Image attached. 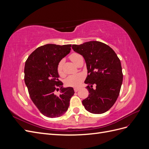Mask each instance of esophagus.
Here are the masks:
<instances>
[{
  "mask_svg": "<svg viewBox=\"0 0 149 149\" xmlns=\"http://www.w3.org/2000/svg\"><path fill=\"white\" fill-rule=\"evenodd\" d=\"M74 90L75 92H78L79 90V88H74Z\"/></svg>",
  "mask_w": 149,
  "mask_h": 149,
  "instance_id": "1",
  "label": "esophagus"
}]
</instances>
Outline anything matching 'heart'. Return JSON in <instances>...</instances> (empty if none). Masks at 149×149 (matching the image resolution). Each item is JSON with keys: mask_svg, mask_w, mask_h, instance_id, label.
<instances>
[{"mask_svg": "<svg viewBox=\"0 0 149 149\" xmlns=\"http://www.w3.org/2000/svg\"><path fill=\"white\" fill-rule=\"evenodd\" d=\"M81 55H79L78 53H73L72 55L70 56L71 60L72 61L74 62L76 64V61H77L78 58ZM64 63V60H61L59 63L57 67V71L58 73L59 74L60 76H63L65 75V73L63 72V66ZM84 78V76L81 74V73H78V74H71L68 76L65 80V84L68 86H78L80 84V83L82 82V81Z\"/></svg>", "mask_w": 149, "mask_h": 149, "instance_id": "obj_1", "label": "heart"}]
</instances>
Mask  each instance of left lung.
<instances>
[{
	"mask_svg": "<svg viewBox=\"0 0 149 149\" xmlns=\"http://www.w3.org/2000/svg\"><path fill=\"white\" fill-rule=\"evenodd\" d=\"M73 50L84 58L88 76L84 83L88 97L82 101L84 108L93 114L104 113L112 107L118 99L123 74L120 61L116 53L106 44L97 41L73 45ZM97 85L96 89L92 84Z\"/></svg>",
	"mask_w": 149,
	"mask_h": 149,
	"instance_id": "1",
	"label": "left lung"
}]
</instances>
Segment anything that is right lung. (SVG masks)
Segmentation results:
<instances>
[{
	"label": "right lung",
	"instance_id": "add662e5",
	"mask_svg": "<svg viewBox=\"0 0 149 149\" xmlns=\"http://www.w3.org/2000/svg\"><path fill=\"white\" fill-rule=\"evenodd\" d=\"M71 47V45H45L31 53L25 62L24 79L30 97L40 112L49 118L65 114L74 93L73 88L63 86L57 71L58 63L70 53ZM56 85L61 88L59 96L54 93Z\"/></svg>",
	"mask_w": 149,
	"mask_h": 149
}]
</instances>
